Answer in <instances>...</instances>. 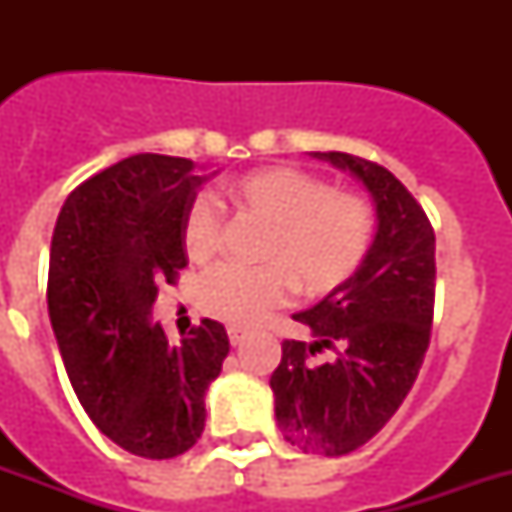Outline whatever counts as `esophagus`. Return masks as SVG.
Here are the masks:
<instances>
[{"label":"esophagus","instance_id":"34e87169","mask_svg":"<svg viewBox=\"0 0 512 512\" xmlns=\"http://www.w3.org/2000/svg\"><path fill=\"white\" fill-rule=\"evenodd\" d=\"M244 337H247V332L241 327H228V340H231V345L236 348V345H241L244 342Z\"/></svg>","mask_w":512,"mask_h":512}]
</instances>
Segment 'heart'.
I'll use <instances>...</instances> for the list:
<instances>
[{
  "mask_svg": "<svg viewBox=\"0 0 512 512\" xmlns=\"http://www.w3.org/2000/svg\"><path fill=\"white\" fill-rule=\"evenodd\" d=\"M233 207L268 223L260 244L263 265H223L199 287L201 311L233 327H252L287 303L300 287L327 295L364 263L372 244V207L361 196L335 191L297 167H263L223 188ZM223 241V215L212 196H193L183 215V247L193 263H209Z\"/></svg>",
  "mask_w": 512,
  "mask_h": 512,
  "instance_id": "b5f03b06",
  "label": "heart"
}]
</instances>
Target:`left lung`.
I'll return each mask as SVG.
<instances>
[{
    "label": "left lung",
    "instance_id": "1",
    "mask_svg": "<svg viewBox=\"0 0 512 512\" xmlns=\"http://www.w3.org/2000/svg\"><path fill=\"white\" fill-rule=\"evenodd\" d=\"M308 156L348 172L374 204V239L364 263L321 303L295 313L311 342H281L271 374L276 422L303 452H356L396 414L430 342L436 295V236L393 172L340 151ZM324 347L336 358L313 365Z\"/></svg>",
    "mask_w": 512,
    "mask_h": 512
}]
</instances>
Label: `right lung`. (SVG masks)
Segmentation results:
<instances>
[{"mask_svg": "<svg viewBox=\"0 0 512 512\" xmlns=\"http://www.w3.org/2000/svg\"><path fill=\"white\" fill-rule=\"evenodd\" d=\"M215 175L191 159L135 154L84 180L52 233L47 311L68 380L100 433L146 460L199 441L204 393L231 348L217 321L170 345L151 316L156 287L188 263L185 209Z\"/></svg>", "mask_w": 512, "mask_h": 512, "instance_id": "right-lung-1", "label": "right lung"}]
</instances>
